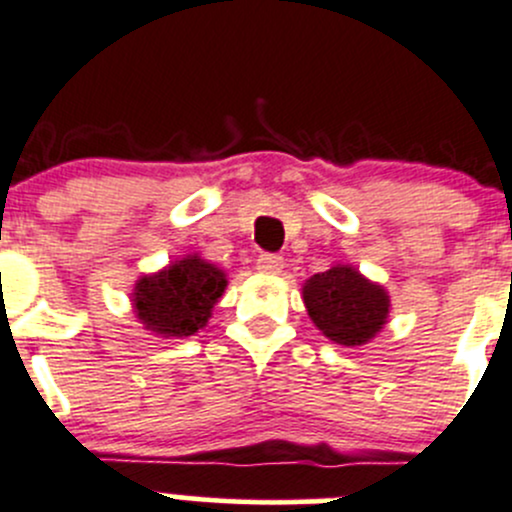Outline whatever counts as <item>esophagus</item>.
<instances>
[{
  "label": "esophagus",
  "mask_w": 512,
  "mask_h": 512,
  "mask_svg": "<svg viewBox=\"0 0 512 512\" xmlns=\"http://www.w3.org/2000/svg\"><path fill=\"white\" fill-rule=\"evenodd\" d=\"M282 267H285V262H282L280 255H260V257H257V270H260L262 275H280Z\"/></svg>",
  "instance_id": "esophagus-1"
}]
</instances>
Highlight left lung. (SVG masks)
<instances>
[{
	"label": "left lung",
	"instance_id": "8db88e82",
	"mask_svg": "<svg viewBox=\"0 0 512 512\" xmlns=\"http://www.w3.org/2000/svg\"><path fill=\"white\" fill-rule=\"evenodd\" d=\"M302 299L314 327L334 344L364 347L389 322V292L354 265H332L302 285Z\"/></svg>",
	"mask_w": 512,
	"mask_h": 512
}]
</instances>
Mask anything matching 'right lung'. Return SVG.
Returning a JSON list of instances; mask_svg holds the SVG:
<instances>
[{"label":"right lung","mask_w":512,"mask_h":512,"mask_svg":"<svg viewBox=\"0 0 512 512\" xmlns=\"http://www.w3.org/2000/svg\"><path fill=\"white\" fill-rule=\"evenodd\" d=\"M225 287V270L193 252L178 257L163 270L138 277L131 292L133 314L143 329L156 337H190L213 317V307L220 302Z\"/></svg>","instance_id":"1"}]
</instances>
